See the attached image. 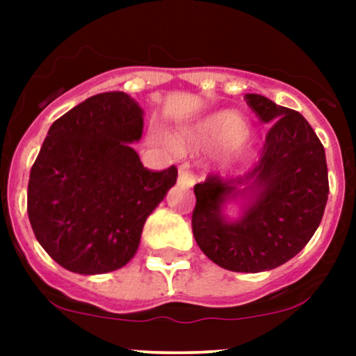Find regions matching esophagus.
I'll use <instances>...</instances> for the list:
<instances>
[{
  "label": "esophagus",
  "instance_id": "obj_1",
  "mask_svg": "<svg viewBox=\"0 0 356 356\" xmlns=\"http://www.w3.org/2000/svg\"><path fill=\"white\" fill-rule=\"evenodd\" d=\"M177 184H179V186H182V187H192V186H194V174L191 172L189 167H187V165H182L181 170H179Z\"/></svg>",
  "mask_w": 356,
  "mask_h": 356
}]
</instances>
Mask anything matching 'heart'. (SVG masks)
Listing matches in <instances>:
<instances>
[{
    "mask_svg": "<svg viewBox=\"0 0 356 356\" xmlns=\"http://www.w3.org/2000/svg\"><path fill=\"white\" fill-rule=\"evenodd\" d=\"M251 142V127L232 112H218L181 130L174 138L177 149H207L220 144L218 161L229 165Z\"/></svg>",
    "mask_w": 356,
    "mask_h": 356,
    "instance_id": "1",
    "label": "heart"
}]
</instances>
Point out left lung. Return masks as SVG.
Wrapping results in <instances>:
<instances>
[{
	"label": "left lung",
	"instance_id": "obj_1",
	"mask_svg": "<svg viewBox=\"0 0 356 356\" xmlns=\"http://www.w3.org/2000/svg\"><path fill=\"white\" fill-rule=\"evenodd\" d=\"M244 100L259 120L271 124L263 154L248 174H211L195 184L192 232L218 266L261 273L284 264L313 238L328 201V167L320 138L300 112L256 93ZM238 195L248 204L239 220L229 221L223 204Z\"/></svg>",
	"mask_w": 356,
	"mask_h": 356
}]
</instances>
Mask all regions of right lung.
<instances>
[{
    "label": "right lung",
    "mask_w": 356,
    "mask_h": 356,
    "mask_svg": "<svg viewBox=\"0 0 356 356\" xmlns=\"http://www.w3.org/2000/svg\"><path fill=\"white\" fill-rule=\"evenodd\" d=\"M144 110L124 92L93 95L53 122L28 182V218L60 266L102 275L136 256L147 218L177 181L132 149Z\"/></svg>",
    "instance_id": "1"
}]
</instances>
